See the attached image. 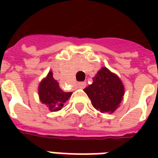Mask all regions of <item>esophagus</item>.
<instances>
[{
  "mask_svg": "<svg viewBox=\"0 0 158 158\" xmlns=\"http://www.w3.org/2000/svg\"><path fill=\"white\" fill-rule=\"evenodd\" d=\"M77 86H78V88H79V89H84V88H85V86H86V82H78Z\"/></svg>",
  "mask_w": 158,
  "mask_h": 158,
  "instance_id": "1",
  "label": "esophagus"
}]
</instances>
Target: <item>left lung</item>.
Instances as JSON below:
<instances>
[{
  "label": "left lung",
  "instance_id": "obj_1",
  "mask_svg": "<svg viewBox=\"0 0 158 158\" xmlns=\"http://www.w3.org/2000/svg\"><path fill=\"white\" fill-rule=\"evenodd\" d=\"M91 104L98 111L112 113L124 96V85L118 76L102 68L93 77L92 84L84 89Z\"/></svg>",
  "mask_w": 158,
  "mask_h": 158
}]
</instances>
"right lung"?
<instances>
[{"label": "right lung", "mask_w": 158, "mask_h": 158, "mask_svg": "<svg viewBox=\"0 0 158 158\" xmlns=\"http://www.w3.org/2000/svg\"><path fill=\"white\" fill-rule=\"evenodd\" d=\"M40 101L45 104L50 111L56 112L63 107L64 103L71 97L72 92H65L60 88L59 83L54 80L52 72H49L39 86Z\"/></svg>", "instance_id": "right-lung-1"}]
</instances>
